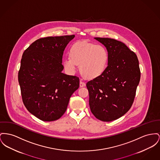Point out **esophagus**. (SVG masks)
I'll use <instances>...</instances> for the list:
<instances>
[{
  "mask_svg": "<svg viewBox=\"0 0 160 160\" xmlns=\"http://www.w3.org/2000/svg\"><path fill=\"white\" fill-rule=\"evenodd\" d=\"M85 86V82L83 80V79H80V86L82 88V87H83Z\"/></svg>",
  "mask_w": 160,
  "mask_h": 160,
  "instance_id": "34e87169",
  "label": "esophagus"
}]
</instances>
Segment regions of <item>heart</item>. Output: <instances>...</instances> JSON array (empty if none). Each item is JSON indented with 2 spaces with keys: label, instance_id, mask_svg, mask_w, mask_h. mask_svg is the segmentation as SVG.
Listing matches in <instances>:
<instances>
[{
  "label": "heart",
  "instance_id": "obj_1",
  "mask_svg": "<svg viewBox=\"0 0 160 160\" xmlns=\"http://www.w3.org/2000/svg\"><path fill=\"white\" fill-rule=\"evenodd\" d=\"M108 58V51L103 46L81 41L72 45L70 49V56L63 60V66L68 72L73 73L79 65L82 75L93 79L104 72Z\"/></svg>",
  "mask_w": 160,
  "mask_h": 160
}]
</instances>
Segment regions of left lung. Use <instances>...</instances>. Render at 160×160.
Wrapping results in <instances>:
<instances>
[{"instance_id": "8db88e82", "label": "left lung", "mask_w": 160, "mask_h": 160, "mask_svg": "<svg viewBox=\"0 0 160 160\" xmlns=\"http://www.w3.org/2000/svg\"><path fill=\"white\" fill-rule=\"evenodd\" d=\"M106 48L108 65L101 75L89 81L90 109L103 122L117 120L131 108L140 80L139 62L124 43L110 38H95Z\"/></svg>"}]
</instances>
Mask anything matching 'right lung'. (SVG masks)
Here are the masks:
<instances>
[{
	"label": "right lung",
	"instance_id": "obj_1",
	"mask_svg": "<svg viewBox=\"0 0 160 160\" xmlns=\"http://www.w3.org/2000/svg\"><path fill=\"white\" fill-rule=\"evenodd\" d=\"M74 37L40 38L23 53L18 73L22 101L29 112L42 121L60 118L79 88L78 77L62 72L63 51Z\"/></svg>",
	"mask_w": 160,
	"mask_h": 160
}]
</instances>
